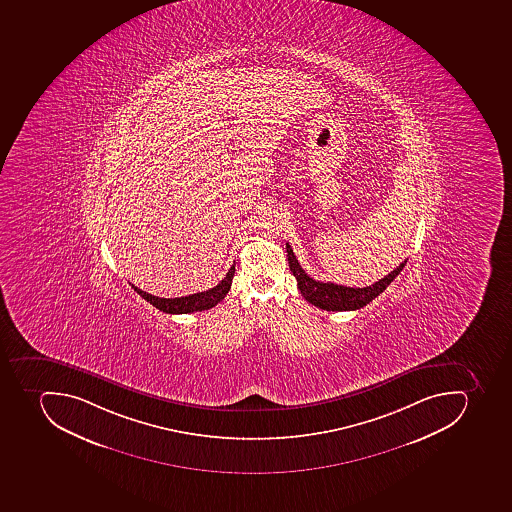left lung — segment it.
Returning <instances> with one entry per match:
<instances>
[{"label":"left lung","instance_id":"8db88e82","mask_svg":"<svg viewBox=\"0 0 512 512\" xmlns=\"http://www.w3.org/2000/svg\"><path fill=\"white\" fill-rule=\"evenodd\" d=\"M286 249L287 262H289L292 274L297 279L300 294L311 305L328 311H352L363 308L364 305L373 302L377 295L382 294L406 265V262L400 263V266L390 271L384 278L379 279L373 286L356 287L355 289V287L339 286L334 283H321V281L310 278L300 266L299 260L295 258L292 247L286 244Z\"/></svg>","mask_w":512,"mask_h":512}]
</instances>
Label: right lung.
<instances>
[{"label":"right lung","instance_id":"obj_1","mask_svg":"<svg viewBox=\"0 0 512 512\" xmlns=\"http://www.w3.org/2000/svg\"><path fill=\"white\" fill-rule=\"evenodd\" d=\"M234 265L229 268L226 273L225 279H221L217 286L212 287L209 291L197 292V294L186 295V297H176V299H164V297H156V295L148 294V292L141 291L138 287H131L138 292L144 300H148L151 305L157 308V310L164 311V313H170V315H183V313H194V311L209 310V308L215 307L217 303L225 299L229 289H231V283L234 278Z\"/></svg>","mask_w":512,"mask_h":512}]
</instances>
